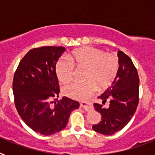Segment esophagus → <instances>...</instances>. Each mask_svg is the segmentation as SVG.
Returning a JSON list of instances; mask_svg holds the SVG:
<instances>
[{
  "mask_svg": "<svg viewBox=\"0 0 155 155\" xmlns=\"http://www.w3.org/2000/svg\"><path fill=\"white\" fill-rule=\"evenodd\" d=\"M81 106L85 111H90L91 109V104L90 102H83L81 103Z\"/></svg>",
  "mask_w": 155,
  "mask_h": 155,
  "instance_id": "1",
  "label": "esophagus"
}]
</instances>
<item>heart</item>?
Wrapping results in <instances>:
<instances>
[{
  "label": "heart",
  "instance_id": "obj_1",
  "mask_svg": "<svg viewBox=\"0 0 155 155\" xmlns=\"http://www.w3.org/2000/svg\"><path fill=\"white\" fill-rule=\"evenodd\" d=\"M75 67L85 68L84 81H78L67 85L63 91L66 96L83 100L89 97L97 89L102 90L111 85L116 78L119 68L118 59L113 53H104L91 46H84L62 57L56 64L57 78L64 84L73 80Z\"/></svg>",
  "mask_w": 155,
  "mask_h": 155
}]
</instances>
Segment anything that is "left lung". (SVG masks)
Listing matches in <instances>:
<instances>
[{
  "instance_id": "8db88e82",
  "label": "left lung",
  "mask_w": 155,
  "mask_h": 155,
  "mask_svg": "<svg viewBox=\"0 0 155 155\" xmlns=\"http://www.w3.org/2000/svg\"><path fill=\"white\" fill-rule=\"evenodd\" d=\"M119 69L114 81L98 98L102 104L109 100V106L94 103L95 110L102 116L98 124L92 126L95 132L112 135L120 130L131 120L139 102V76L131 59L119 50Z\"/></svg>"
}]
</instances>
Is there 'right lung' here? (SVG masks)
<instances>
[{"mask_svg":"<svg viewBox=\"0 0 155 155\" xmlns=\"http://www.w3.org/2000/svg\"><path fill=\"white\" fill-rule=\"evenodd\" d=\"M64 51L63 46L31 49L21 59L14 74L13 93L18 113L28 127L42 135L62 130L71 112L80 105L68 97L57 98L60 86L55 67Z\"/></svg>","mask_w":155,"mask_h":155,"instance_id":"obj_1","label":"right lung"}]
</instances>
